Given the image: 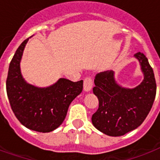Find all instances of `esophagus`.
<instances>
[{
    "instance_id": "1",
    "label": "esophagus",
    "mask_w": 160,
    "mask_h": 160,
    "mask_svg": "<svg viewBox=\"0 0 160 160\" xmlns=\"http://www.w3.org/2000/svg\"><path fill=\"white\" fill-rule=\"evenodd\" d=\"M83 88L85 92H90L92 88V80L89 77H87L85 80H84L83 83Z\"/></svg>"
}]
</instances>
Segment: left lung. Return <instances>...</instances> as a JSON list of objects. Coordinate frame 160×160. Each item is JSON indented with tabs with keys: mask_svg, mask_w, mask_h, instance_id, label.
Wrapping results in <instances>:
<instances>
[{
	"mask_svg": "<svg viewBox=\"0 0 160 160\" xmlns=\"http://www.w3.org/2000/svg\"><path fill=\"white\" fill-rule=\"evenodd\" d=\"M141 66L143 80L134 88L122 87L113 71L98 73L93 93L98 98V109L92 117L98 130L109 136H121L137 128L149 111L156 96L153 70L143 53L134 55Z\"/></svg>",
	"mask_w": 160,
	"mask_h": 160,
	"instance_id": "obj_1",
	"label": "left lung"
}]
</instances>
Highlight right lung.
Instances as JSON below:
<instances>
[{"mask_svg": "<svg viewBox=\"0 0 160 160\" xmlns=\"http://www.w3.org/2000/svg\"><path fill=\"white\" fill-rule=\"evenodd\" d=\"M29 38L19 45L10 62L7 93L17 119L29 129L48 133L62 123L70 104L83 89V80L64 78L51 86L38 87L26 82L20 70L23 52Z\"/></svg>", "mask_w": 160, "mask_h": 160, "instance_id": "right-lung-1", "label": "right lung"}]
</instances>
